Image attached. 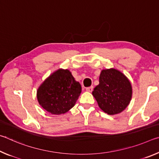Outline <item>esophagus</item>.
<instances>
[{"label": "esophagus", "instance_id": "1", "mask_svg": "<svg viewBox=\"0 0 159 159\" xmlns=\"http://www.w3.org/2000/svg\"><path fill=\"white\" fill-rule=\"evenodd\" d=\"M93 90V86H90V87H88V88H86V91H88V92H92Z\"/></svg>", "mask_w": 159, "mask_h": 159}]
</instances>
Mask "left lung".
Instances as JSON below:
<instances>
[{"instance_id": "obj_1", "label": "left lung", "mask_w": 159, "mask_h": 159, "mask_svg": "<svg viewBox=\"0 0 159 159\" xmlns=\"http://www.w3.org/2000/svg\"><path fill=\"white\" fill-rule=\"evenodd\" d=\"M99 85L93 95L102 111L109 115L122 112L132 98V85L124 74L115 69H103L99 75Z\"/></svg>"}]
</instances>
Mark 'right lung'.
Segmentation results:
<instances>
[{"mask_svg": "<svg viewBox=\"0 0 159 159\" xmlns=\"http://www.w3.org/2000/svg\"><path fill=\"white\" fill-rule=\"evenodd\" d=\"M81 85L68 69H60L48 77L37 90L39 103L50 114H64L73 107Z\"/></svg>", "mask_w": 159, "mask_h": 159, "instance_id": "1", "label": "right lung"}]
</instances>
